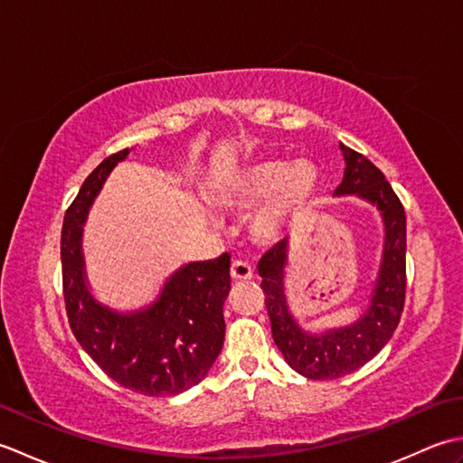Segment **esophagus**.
I'll return each mask as SVG.
<instances>
[{"mask_svg": "<svg viewBox=\"0 0 463 463\" xmlns=\"http://www.w3.org/2000/svg\"><path fill=\"white\" fill-rule=\"evenodd\" d=\"M231 277L234 280H250L252 279L250 264L242 262V260H234L232 267H231Z\"/></svg>", "mask_w": 463, "mask_h": 463, "instance_id": "esophagus-1", "label": "esophagus"}]
</instances>
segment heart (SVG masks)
<instances>
[{"label": "heart", "instance_id": "heart-1", "mask_svg": "<svg viewBox=\"0 0 463 463\" xmlns=\"http://www.w3.org/2000/svg\"><path fill=\"white\" fill-rule=\"evenodd\" d=\"M318 179V169L310 161H257L226 176L216 186L214 199L241 206L267 203L254 221V234L272 241L290 216L312 199Z\"/></svg>", "mask_w": 463, "mask_h": 463}]
</instances>
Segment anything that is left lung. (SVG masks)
<instances>
[{
	"mask_svg": "<svg viewBox=\"0 0 463 463\" xmlns=\"http://www.w3.org/2000/svg\"><path fill=\"white\" fill-rule=\"evenodd\" d=\"M344 179L334 194H356L378 206L383 221V252L366 314L350 326L322 334L304 332L288 312L284 297V267L288 241L284 239L259 262L272 338L292 370L310 380H336L358 370L386 346L394 334L406 300V213L386 176L366 156L340 143Z\"/></svg>",
	"mask_w": 463,
	"mask_h": 463,
	"instance_id": "left-lung-1",
	"label": "left lung"
}]
</instances>
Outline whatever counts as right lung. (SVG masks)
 Returning a JSON list of instances; mask_svg holds the SVG:
<instances>
[{
  "mask_svg": "<svg viewBox=\"0 0 463 463\" xmlns=\"http://www.w3.org/2000/svg\"><path fill=\"white\" fill-rule=\"evenodd\" d=\"M113 153L87 176L61 229L63 298L73 336L107 376L143 396H175L199 383L224 342L222 307L231 290V254L191 262L166 280L161 297L121 314L97 302L85 284L83 222L113 166Z\"/></svg>",
  "mask_w": 463,
  "mask_h": 463,
  "instance_id": "1",
  "label": "right lung"
}]
</instances>
